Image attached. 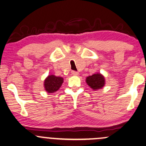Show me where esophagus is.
Listing matches in <instances>:
<instances>
[{
	"label": "esophagus",
	"mask_w": 146,
	"mask_h": 146,
	"mask_svg": "<svg viewBox=\"0 0 146 146\" xmlns=\"http://www.w3.org/2000/svg\"><path fill=\"white\" fill-rule=\"evenodd\" d=\"M78 72H76V71H72V74L73 75V76H78Z\"/></svg>",
	"instance_id": "esophagus-1"
}]
</instances>
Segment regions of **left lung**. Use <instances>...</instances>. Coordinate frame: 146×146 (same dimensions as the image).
Segmentation results:
<instances>
[{
  "mask_svg": "<svg viewBox=\"0 0 146 146\" xmlns=\"http://www.w3.org/2000/svg\"><path fill=\"white\" fill-rule=\"evenodd\" d=\"M86 82L94 91L102 89L106 84L105 78L102 74L95 73L86 78Z\"/></svg>",
  "mask_w": 146,
  "mask_h": 146,
  "instance_id": "8db88e82",
  "label": "left lung"
}]
</instances>
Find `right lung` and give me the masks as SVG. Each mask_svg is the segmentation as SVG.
I'll list each match as a JSON object with an SVG mask.
<instances>
[{
	"label": "right lung",
	"mask_w": 146,
	"mask_h": 146,
	"mask_svg": "<svg viewBox=\"0 0 146 146\" xmlns=\"http://www.w3.org/2000/svg\"><path fill=\"white\" fill-rule=\"evenodd\" d=\"M64 78L55 75H48L44 80V89L48 93H55L62 87Z\"/></svg>",
	"instance_id": "add662e5"
}]
</instances>
